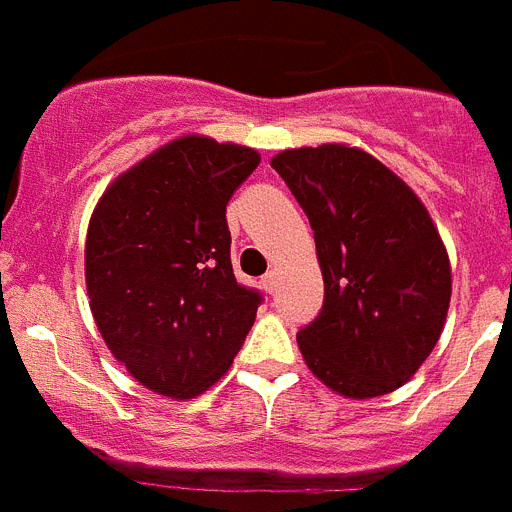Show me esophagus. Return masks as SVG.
<instances>
[{
    "instance_id": "obj_1",
    "label": "esophagus",
    "mask_w": 512,
    "mask_h": 512,
    "mask_svg": "<svg viewBox=\"0 0 512 512\" xmlns=\"http://www.w3.org/2000/svg\"><path fill=\"white\" fill-rule=\"evenodd\" d=\"M277 284H279L277 271H269V274H264V279H261V287H264L269 295H274V292H277Z\"/></svg>"
}]
</instances>
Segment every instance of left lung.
Masks as SVG:
<instances>
[{"mask_svg":"<svg viewBox=\"0 0 512 512\" xmlns=\"http://www.w3.org/2000/svg\"><path fill=\"white\" fill-rule=\"evenodd\" d=\"M315 230L325 300L297 333L307 366L338 395L397 390L436 346L451 300L449 256L413 189L359 148L271 158Z\"/></svg>","mask_w":512,"mask_h":512,"instance_id":"obj_1","label":"left lung"}]
</instances>
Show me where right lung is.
Here are the masks:
<instances>
[{
    "label": "right lung",
    "instance_id": "add662e5",
    "mask_svg": "<svg viewBox=\"0 0 512 512\" xmlns=\"http://www.w3.org/2000/svg\"><path fill=\"white\" fill-rule=\"evenodd\" d=\"M253 148L187 135L102 194L87 233L94 320L148 390L189 400L228 372L259 289L235 279L225 207L259 166Z\"/></svg>",
    "mask_w": 512,
    "mask_h": 512
}]
</instances>
